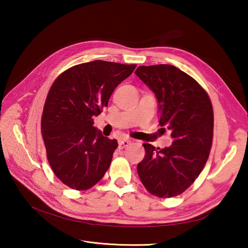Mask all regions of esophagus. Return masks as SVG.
I'll list each match as a JSON object with an SVG mask.
<instances>
[{"label":"esophagus","mask_w":248,"mask_h":248,"mask_svg":"<svg viewBox=\"0 0 248 248\" xmlns=\"http://www.w3.org/2000/svg\"><path fill=\"white\" fill-rule=\"evenodd\" d=\"M129 144H131V140H122L119 141V148L123 150L125 147H127Z\"/></svg>","instance_id":"34e87169"}]
</instances>
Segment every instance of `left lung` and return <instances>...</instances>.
<instances>
[{
  "mask_svg": "<svg viewBox=\"0 0 248 248\" xmlns=\"http://www.w3.org/2000/svg\"><path fill=\"white\" fill-rule=\"evenodd\" d=\"M135 73L154 91L159 102L160 125L170 129L174 139L164 149L142 145L146 155L138 164V174L155 196L175 197L194 183L209 157L214 126L212 103L194 78L173 65H142Z\"/></svg>",
  "mask_w": 248,
  "mask_h": 248,
  "instance_id": "1",
  "label": "left lung"
}]
</instances>
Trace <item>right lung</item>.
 <instances>
[{
    "mask_svg": "<svg viewBox=\"0 0 248 248\" xmlns=\"http://www.w3.org/2000/svg\"><path fill=\"white\" fill-rule=\"evenodd\" d=\"M136 67L94 60L65 70L52 84L42 113V138L51 169L69 188L88 190L109 168L119 145L93 126V117Z\"/></svg>",
    "mask_w": 248,
    "mask_h": 248,
    "instance_id": "add662e5",
    "label": "right lung"
}]
</instances>
